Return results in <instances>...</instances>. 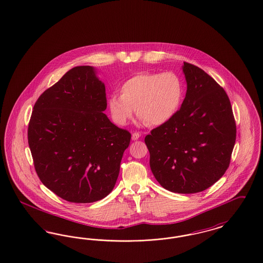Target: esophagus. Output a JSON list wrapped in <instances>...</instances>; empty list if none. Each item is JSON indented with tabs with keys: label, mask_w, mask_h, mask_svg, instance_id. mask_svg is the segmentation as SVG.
Returning a JSON list of instances; mask_svg holds the SVG:
<instances>
[{
	"label": "esophagus",
	"mask_w": 263,
	"mask_h": 263,
	"mask_svg": "<svg viewBox=\"0 0 263 263\" xmlns=\"http://www.w3.org/2000/svg\"><path fill=\"white\" fill-rule=\"evenodd\" d=\"M140 137H141V134H140L139 132H135V133L132 134V140H133V141H137Z\"/></svg>",
	"instance_id": "1"
}]
</instances>
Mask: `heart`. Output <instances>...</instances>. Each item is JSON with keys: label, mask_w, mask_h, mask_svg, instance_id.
<instances>
[{"label": "heart", "mask_w": 263, "mask_h": 263, "mask_svg": "<svg viewBox=\"0 0 263 263\" xmlns=\"http://www.w3.org/2000/svg\"><path fill=\"white\" fill-rule=\"evenodd\" d=\"M184 86L173 72H141L122 84L120 95H111L107 106L114 121L124 126L137 115L149 126L171 121L181 107Z\"/></svg>", "instance_id": "b5f03b06"}]
</instances>
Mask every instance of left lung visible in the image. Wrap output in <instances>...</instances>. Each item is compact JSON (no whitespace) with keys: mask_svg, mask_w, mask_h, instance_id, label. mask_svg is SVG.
Wrapping results in <instances>:
<instances>
[{"mask_svg":"<svg viewBox=\"0 0 263 263\" xmlns=\"http://www.w3.org/2000/svg\"><path fill=\"white\" fill-rule=\"evenodd\" d=\"M187 93L175 117L145 138L149 166L164 188L194 194L210 188L229 167L236 141L231 103L211 76L184 63Z\"/></svg>","mask_w":263,"mask_h":263,"instance_id":"8db88e82","label":"left lung"}]
</instances>
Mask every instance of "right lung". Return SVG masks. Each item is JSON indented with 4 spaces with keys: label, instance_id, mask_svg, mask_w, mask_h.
<instances>
[{
    "label": "right lung",
    "instance_id": "obj_1",
    "mask_svg": "<svg viewBox=\"0 0 263 263\" xmlns=\"http://www.w3.org/2000/svg\"><path fill=\"white\" fill-rule=\"evenodd\" d=\"M105 108V84L89 65L71 68L34 105L27 132L34 167L63 200L94 202L115 188L131 134Z\"/></svg>",
    "mask_w": 263,
    "mask_h": 263
}]
</instances>
